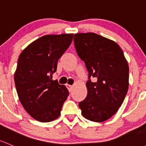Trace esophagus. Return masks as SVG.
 Listing matches in <instances>:
<instances>
[{
    "instance_id": "34e87169",
    "label": "esophagus",
    "mask_w": 146,
    "mask_h": 146,
    "mask_svg": "<svg viewBox=\"0 0 146 146\" xmlns=\"http://www.w3.org/2000/svg\"><path fill=\"white\" fill-rule=\"evenodd\" d=\"M66 87H67V88H68V90H69V92L71 91V90H72V88H73V85H68V84H67V85H66Z\"/></svg>"
}]
</instances>
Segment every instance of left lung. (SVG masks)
Segmentation results:
<instances>
[{
    "label": "left lung",
    "mask_w": 146,
    "mask_h": 146,
    "mask_svg": "<svg viewBox=\"0 0 146 146\" xmlns=\"http://www.w3.org/2000/svg\"><path fill=\"white\" fill-rule=\"evenodd\" d=\"M75 47L89 72L87 96L79 103L82 115L96 122L107 120L122 105L129 87V66L115 41L94 33L74 35Z\"/></svg>",
    "instance_id": "left-lung-1"
}]
</instances>
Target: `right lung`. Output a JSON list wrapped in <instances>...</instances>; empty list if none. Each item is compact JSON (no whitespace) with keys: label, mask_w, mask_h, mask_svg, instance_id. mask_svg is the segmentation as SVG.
Returning <instances> with one entry per match:
<instances>
[{"label":"right lung","mask_w":146,"mask_h":146,"mask_svg":"<svg viewBox=\"0 0 146 146\" xmlns=\"http://www.w3.org/2000/svg\"><path fill=\"white\" fill-rule=\"evenodd\" d=\"M73 33L45 35L21 52L15 73L18 97L33 119L49 122L59 117L69 92L53 80L57 61L73 40Z\"/></svg>","instance_id":"right-lung-1"}]
</instances>
